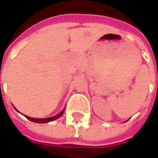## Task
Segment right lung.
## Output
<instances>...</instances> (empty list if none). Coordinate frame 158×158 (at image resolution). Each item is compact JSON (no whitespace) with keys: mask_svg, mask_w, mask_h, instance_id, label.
I'll return each mask as SVG.
<instances>
[{"mask_svg":"<svg viewBox=\"0 0 158 158\" xmlns=\"http://www.w3.org/2000/svg\"><path fill=\"white\" fill-rule=\"evenodd\" d=\"M64 113V110L62 111V113H60L57 115H56L54 117H52V118H30V117L25 116L27 118L30 120V121H32V122L35 123H49V122H52L53 120H56V119H57L58 118L62 116V113Z\"/></svg>","mask_w":158,"mask_h":158,"instance_id":"right-lung-1","label":"right lung"}]
</instances>
